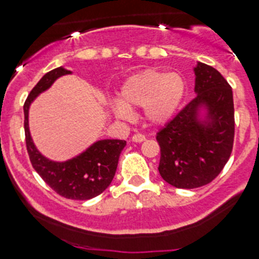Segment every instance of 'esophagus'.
Here are the masks:
<instances>
[{
    "label": "esophagus",
    "instance_id": "esophagus-1",
    "mask_svg": "<svg viewBox=\"0 0 259 259\" xmlns=\"http://www.w3.org/2000/svg\"><path fill=\"white\" fill-rule=\"evenodd\" d=\"M145 140H146L145 135H143V134H135L134 137H133V142L134 143H143V142H145Z\"/></svg>",
    "mask_w": 259,
    "mask_h": 259
}]
</instances>
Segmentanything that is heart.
I'll return each instance as SVG.
<instances>
[{
    "mask_svg": "<svg viewBox=\"0 0 259 259\" xmlns=\"http://www.w3.org/2000/svg\"><path fill=\"white\" fill-rule=\"evenodd\" d=\"M187 83L177 72L166 74L159 70H145L122 83L120 100L111 103V111L117 119L129 120L133 108H143L146 121L163 125L178 113L184 100Z\"/></svg>",
    "mask_w": 259,
    "mask_h": 259,
    "instance_id": "b5f03b06",
    "label": "heart"
}]
</instances>
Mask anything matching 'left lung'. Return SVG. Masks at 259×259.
I'll use <instances>...</instances> for the list:
<instances>
[{"instance_id": "obj_1", "label": "left lung", "mask_w": 259, "mask_h": 259, "mask_svg": "<svg viewBox=\"0 0 259 259\" xmlns=\"http://www.w3.org/2000/svg\"><path fill=\"white\" fill-rule=\"evenodd\" d=\"M197 94L156 134L159 173L180 189L203 187L215 178L231 156L234 140L232 88L214 67H194Z\"/></svg>"}]
</instances>
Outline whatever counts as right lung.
Instances as JSON below:
<instances>
[{"mask_svg": "<svg viewBox=\"0 0 259 259\" xmlns=\"http://www.w3.org/2000/svg\"><path fill=\"white\" fill-rule=\"evenodd\" d=\"M69 74L71 71L62 66L51 70L31 90L23 105L26 146L33 169L57 194L67 199L88 200L101 194L113 182L120 153L126 142L117 139L98 140L75 158L66 161H55L37 150L28 127V110L32 101L51 88L59 77Z\"/></svg>", "mask_w": 259, "mask_h": 259, "instance_id": "add662e5", "label": "right lung"}]
</instances>
